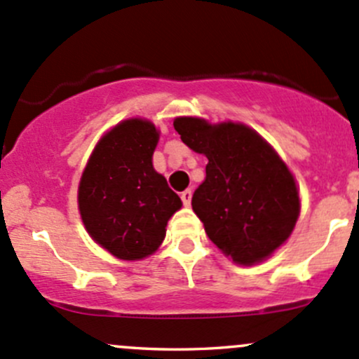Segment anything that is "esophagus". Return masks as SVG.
<instances>
[{"label": "esophagus", "mask_w": 359, "mask_h": 359, "mask_svg": "<svg viewBox=\"0 0 359 359\" xmlns=\"http://www.w3.org/2000/svg\"><path fill=\"white\" fill-rule=\"evenodd\" d=\"M181 201H183L184 205H190V202H191V190L181 191Z\"/></svg>", "instance_id": "1"}]
</instances>
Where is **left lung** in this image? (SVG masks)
I'll list each match as a JSON object with an SVG mask.
<instances>
[{"label":"left lung","mask_w":359,"mask_h":359,"mask_svg":"<svg viewBox=\"0 0 359 359\" xmlns=\"http://www.w3.org/2000/svg\"><path fill=\"white\" fill-rule=\"evenodd\" d=\"M175 129L184 145L209 158L205 180L191 197L207 236L238 264L271 256L299 216L297 187L287 165L243 124L178 117Z\"/></svg>","instance_id":"left-lung-1"}]
</instances>
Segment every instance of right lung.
Returning <instances> with one entry per match:
<instances>
[{"instance_id":"add662e5","label":"right lung","mask_w":359,"mask_h":359,"mask_svg":"<svg viewBox=\"0 0 359 359\" xmlns=\"http://www.w3.org/2000/svg\"><path fill=\"white\" fill-rule=\"evenodd\" d=\"M158 133L149 121L129 119L107 133L79 183V210L88 233L119 259L155 252L181 198L152 165Z\"/></svg>"}]
</instances>
